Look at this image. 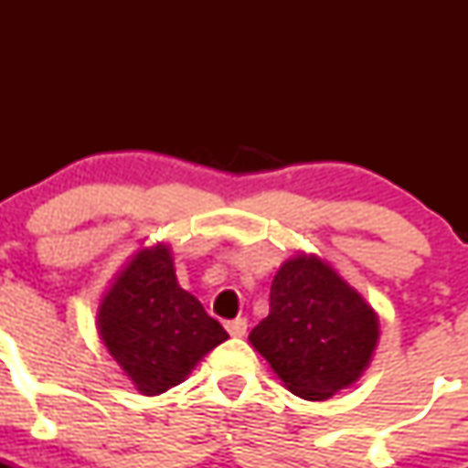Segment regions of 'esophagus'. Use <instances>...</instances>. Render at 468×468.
<instances>
[{"instance_id":"34e87169","label":"esophagus","mask_w":468,"mask_h":468,"mask_svg":"<svg viewBox=\"0 0 468 468\" xmlns=\"http://www.w3.org/2000/svg\"><path fill=\"white\" fill-rule=\"evenodd\" d=\"M226 330L230 333V337H244L247 335V319L238 317L233 322H226Z\"/></svg>"}]
</instances>
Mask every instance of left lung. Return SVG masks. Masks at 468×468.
<instances>
[{
  "mask_svg": "<svg viewBox=\"0 0 468 468\" xmlns=\"http://www.w3.org/2000/svg\"><path fill=\"white\" fill-rule=\"evenodd\" d=\"M249 339L292 394L324 400L369 365L378 317L333 267L296 256L273 276L269 314Z\"/></svg>",
  "mask_w": 468,
  "mask_h": 468,
  "instance_id": "left-lung-1",
  "label": "left lung"
}]
</instances>
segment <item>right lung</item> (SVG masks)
Masks as SVG:
<instances>
[{
	"instance_id": "right-lung-1",
	"label": "right lung",
	"mask_w": 468,
	"mask_h": 468,
	"mask_svg": "<svg viewBox=\"0 0 468 468\" xmlns=\"http://www.w3.org/2000/svg\"><path fill=\"white\" fill-rule=\"evenodd\" d=\"M99 335L138 391L158 396L178 385L229 333L183 290L172 253L144 249L117 276L99 308Z\"/></svg>"
}]
</instances>
